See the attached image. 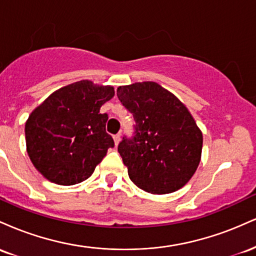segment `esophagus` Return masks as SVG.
<instances>
[{
  "label": "esophagus",
  "instance_id": "1",
  "mask_svg": "<svg viewBox=\"0 0 256 256\" xmlns=\"http://www.w3.org/2000/svg\"><path fill=\"white\" fill-rule=\"evenodd\" d=\"M113 140H114V143H116V146H118V144H119V142H120V134H114V136H113Z\"/></svg>",
  "mask_w": 256,
  "mask_h": 256
}]
</instances>
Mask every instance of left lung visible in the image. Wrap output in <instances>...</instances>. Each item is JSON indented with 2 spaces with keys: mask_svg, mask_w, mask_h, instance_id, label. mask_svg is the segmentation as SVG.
I'll return each instance as SVG.
<instances>
[{
  "mask_svg": "<svg viewBox=\"0 0 256 256\" xmlns=\"http://www.w3.org/2000/svg\"><path fill=\"white\" fill-rule=\"evenodd\" d=\"M116 95L136 122L134 137L118 146L131 180L156 195L183 188L198 170L204 143L192 113L155 82L122 85Z\"/></svg>",
  "mask_w": 256,
  "mask_h": 256,
  "instance_id": "obj_1",
  "label": "left lung"
}]
</instances>
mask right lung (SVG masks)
<instances>
[{"label":"right lung","instance_id":"right-lung-1","mask_svg":"<svg viewBox=\"0 0 256 256\" xmlns=\"http://www.w3.org/2000/svg\"><path fill=\"white\" fill-rule=\"evenodd\" d=\"M110 85L79 80L48 96L26 120V150L44 178L58 185L80 183L113 148L102 104L114 96Z\"/></svg>","mask_w":256,"mask_h":256}]
</instances>
